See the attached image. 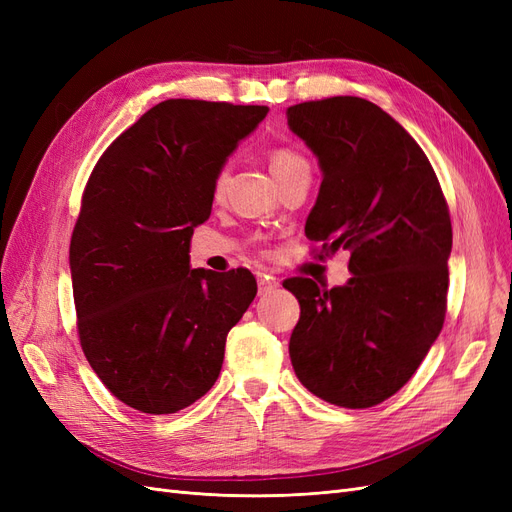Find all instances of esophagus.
<instances>
[{"label":"esophagus","instance_id":"obj_1","mask_svg":"<svg viewBox=\"0 0 512 512\" xmlns=\"http://www.w3.org/2000/svg\"><path fill=\"white\" fill-rule=\"evenodd\" d=\"M275 288H277V282L271 280V277H258V294H269Z\"/></svg>","mask_w":512,"mask_h":512}]
</instances>
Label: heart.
<instances>
[{
	"mask_svg": "<svg viewBox=\"0 0 512 512\" xmlns=\"http://www.w3.org/2000/svg\"><path fill=\"white\" fill-rule=\"evenodd\" d=\"M269 164H271V173L273 177H282L286 173H290L292 168H299L305 166V158L301 156L299 151L288 149V147H275L269 156ZM224 183H226V170L222 168L218 175L213 179V196H220L224 190Z\"/></svg>",
	"mask_w": 512,
	"mask_h": 512,
	"instance_id": "heart-1",
	"label": "heart"
}]
</instances>
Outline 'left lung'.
Returning <instances> with one entry per match:
<instances>
[{
	"label": "left lung",
	"mask_w": 512,
	"mask_h": 512,
	"mask_svg": "<svg viewBox=\"0 0 512 512\" xmlns=\"http://www.w3.org/2000/svg\"><path fill=\"white\" fill-rule=\"evenodd\" d=\"M286 117L322 168L305 235L320 254L348 250L352 273L331 290L307 277L284 282L301 305L294 374L329 404L378 406L442 331L451 213L423 149L374 102L335 96L294 104Z\"/></svg>",
	"instance_id": "obj_1"
}]
</instances>
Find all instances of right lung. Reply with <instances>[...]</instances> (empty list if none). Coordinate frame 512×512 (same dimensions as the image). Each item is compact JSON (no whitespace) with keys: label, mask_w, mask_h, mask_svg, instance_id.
<instances>
[{"label":"right lung","mask_w":512,"mask_h":512,"mask_svg":"<svg viewBox=\"0 0 512 512\" xmlns=\"http://www.w3.org/2000/svg\"><path fill=\"white\" fill-rule=\"evenodd\" d=\"M267 106L164 100L119 134L85 185L70 241L81 348L102 384L147 414L192 406L256 297L247 269H190L213 179Z\"/></svg>","instance_id":"obj_1"}]
</instances>
